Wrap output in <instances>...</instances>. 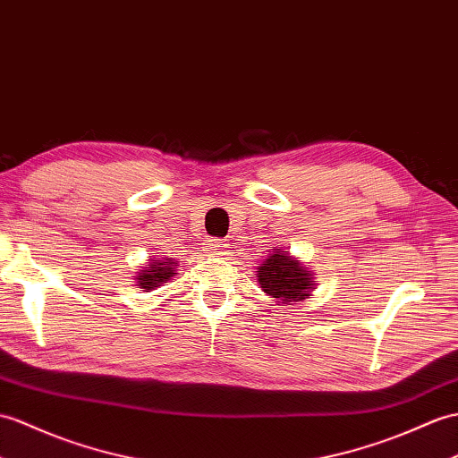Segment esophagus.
Segmentation results:
<instances>
[{
    "label": "esophagus",
    "instance_id": "1",
    "mask_svg": "<svg viewBox=\"0 0 458 458\" xmlns=\"http://www.w3.org/2000/svg\"><path fill=\"white\" fill-rule=\"evenodd\" d=\"M205 246H207V251H210V253H222L226 250L228 243L220 238H212V240H207Z\"/></svg>",
    "mask_w": 458,
    "mask_h": 458
}]
</instances>
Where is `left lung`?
I'll use <instances>...</instances> for the list:
<instances>
[{"instance_id":"8db88e82","label":"left lung","mask_w":458,"mask_h":458,"mask_svg":"<svg viewBox=\"0 0 458 458\" xmlns=\"http://www.w3.org/2000/svg\"><path fill=\"white\" fill-rule=\"evenodd\" d=\"M258 281L261 291L281 304L301 302L310 296L314 277L302 267L289 251H273L261 265H258Z\"/></svg>"}]
</instances>
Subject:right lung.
<instances>
[{"label": "right lung", "mask_w": 458, "mask_h": 458, "mask_svg": "<svg viewBox=\"0 0 458 458\" xmlns=\"http://www.w3.org/2000/svg\"><path fill=\"white\" fill-rule=\"evenodd\" d=\"M175 275V261L172 258L167 259H152L150 267H144L142 271H138L136 275V283L140 289L152 291L156 286H162L167 283Z\"/></svg>", "instance_id": "obj_1"}]
</instances>
